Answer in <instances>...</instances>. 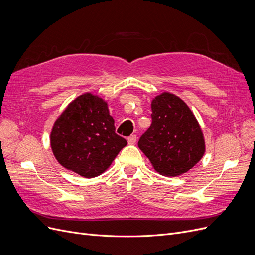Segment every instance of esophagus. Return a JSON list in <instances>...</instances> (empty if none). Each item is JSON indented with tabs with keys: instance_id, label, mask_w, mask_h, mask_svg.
<instances>
[{
	"instance_id": "34e87169",
	"label": "esophagus",
	"mask_w": 255,
	"mask_h": 255,
	"mask_svg": "<svg viewBox=\"0 0 255 255\" xmlns=\"http://www.w3.org/2000/svg\"><path fill=\"white\" fill-rule=\"evenodd\" d=\"M137 141V136L136 135H130L128 138V144H135Z\"/></svg>"
}]
</instances>
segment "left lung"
Masks as SVG:
<instances>
[{
	"mask_svg": "<svg viewBox=\"0 0 255 255\" xmlns=\"http://www.w3.org/2000/svg\"><path fill=\"white\" fill-rule=\"evenodd\" d=\"M149 128L138 146L154 170L165 176L186 173L203 156L205 145L197 119L178 96L164 92L151 102Z\"/></svg>",
	"mask_w": 255,
	"mask_h": 255,
	"instance_id": "obj_1",
	"label": "left lung"
}]
</instances>
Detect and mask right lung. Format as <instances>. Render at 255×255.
Wrapping results in <instances>:
<instances>
[{
    "label": "right lung",
    "instance_id": "obj_1",
    "mask_svg": "<svg viewBox=\"0 0 255 255\" xmlns=\"http://www.w3.org/2000/svg\"><path fill=\"white\" fill-rule=\"evenodd\" d=\"M127 144L115 132L107 103L89 92L67 106L51 132V147L57 161L87 178L105 172Z\"/></svg>",
    "mask_w": 255,
    "mask_h": 255
}]
</instances>
